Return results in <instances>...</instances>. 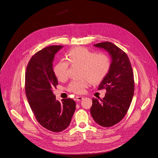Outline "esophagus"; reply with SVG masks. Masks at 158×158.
<instances>
[{
	"label": "esophagus",
	"instance_id": "34e87169",
	"mask_svg": "<svg viewBox=\"0 0 158 158\" xmlns=\"http://www.w3.org/2000/svg\"><path fill=\"white\" fill-rule=\"evenodd\" d=\"M83 99H84V97H82V96H77L76 97V101H82Z\"/></svg>",
	"mask_w": 158,
	"mask_h": 158
}]
</instances>
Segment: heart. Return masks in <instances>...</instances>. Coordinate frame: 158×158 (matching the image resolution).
<instances>
[{
  "label": "heart",
  "mask_w": 158,
  "mask_h": 158,
  "mask_svg": "<svg viewBox=\"0 0 158 158\" xmlns=\"http://www.w3.org/2000/svg\"><path fill=\"white\" fill-rule=\"evenodd\" d=\"M66 59L71 65H81L80 77H85L80 80L72 81L69 86V91L81 94L87 87L89 81L93 84L102 81L108 73L110 67L109 57L102 53L97 54L84 48H76L66 54ZM69 63L66 60L59 61L54 68V73L57 79L64 81L67 78Z\"/></svg>",
  "instance_id": "obj_1"
}]
</instances>
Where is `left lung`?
Here are the masks:
<instances>
[{"instance_id":"obj_1","label":"left lung","mask_w":158,"mask_h":158,"mask_svg":"<svg viewBox=\"0 0 158 158\" xmlns=\"http://www.w3.org/2000/svg\"><path fill=\"white\" fill-rule=\"evenodd\" d=\"M94 46L106 51L111 58L107 74L98 90L106 89L104 98L93 99L91 114L94 120L103 127H110L120 122L130 107L134 91L132 69L127 54L109 42Z\"/></svg>"}]
</instances>
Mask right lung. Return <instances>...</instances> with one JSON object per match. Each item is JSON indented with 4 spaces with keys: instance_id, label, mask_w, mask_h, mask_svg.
Masks as SVG:
<instances>
[{
    "instance_id": "add662e5",
    "label": "right lung",
    "mask_w": 158,
    "mask_h": 158,
    "mask_svg": "<svg viewBox=\"0 0 158 158\" xmlns=\"http://www.w3.org/2000/svg\"><path fill=\"white\" fill-rule=\"evenodd\" d=\"M62 48L51 46L35 53L26 73V94L33 113L41 126L55 132L69 126L76 110L73 99H64L60 102L52 91L58 84L52 63L56 54Z\"/></svg>"
}]
</instances>
